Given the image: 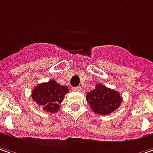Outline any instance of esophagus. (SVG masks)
<instances>
[{"label":"esophagus","mask_w":153,"mask_h":153,"mask_svg":"<svg viewBox=\"0 0 153 153\" xmlns=\"http://www.w3.org/2000/svg\"><path fill=\"white\" fill-rule=\"evenodd\" d=\"M80 89V88H79V87H74V88H72V90L73 91H79Z\"/></svg>","instance_id":"esophagus-1"}]
</instances>
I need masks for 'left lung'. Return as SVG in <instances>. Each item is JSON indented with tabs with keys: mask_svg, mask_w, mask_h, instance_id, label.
<instances>
[{
	"mask_svg": "<svg viewBox=\"0 0 153 153\" xmlns=\"http://www.w3.org/2000/svg\"><path fill=\"white\" fill-rule=\"evenodd\" d=\"M87 102L91 109L98 115H109L119 108L123 98L117 91L102 84H97L95 88L86 94Z\"/></svg>",
	"mask_w": 153,
	"mask_h": 153,
	"instance_id": "left-lung-1",
	"label": "left lung"
}]
</instances>
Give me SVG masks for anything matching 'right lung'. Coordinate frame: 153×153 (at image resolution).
<instances>
[{"label":"right lung","instance_id":"1","mask_svg":"<svg viewBox=\"0 0 153 153\" xmlns=\"http://www.w3.org/2000/svg\"><path fill=\"white\" fill-rule=\"evenodd\" d=\"M69 92L66 86H61L54 79L37 85L32 90L31 97L44 110L55 113L60 108L65 94Z\"/></svg>","mask_w":153,"mask_h":153}]
</instances>
